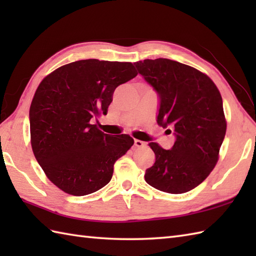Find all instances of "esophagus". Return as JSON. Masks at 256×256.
<instances>
[{"label":"esophagus","instance_id":"1","mask_svg":"<svg viewBox=\"0 0 256 256\" xmlns=\"http://www.w3.org/2000/svg\"><path fill=\"white\" fill-rule=\"evenodd\" d=\"M134 145H135V146H136V148H145V145H146V143H145V142H143V140H134Z\"/></svg>","mask_w":256,"mask_h":256}]
</instances>
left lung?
Listing matches in <instances>:
<instances>
[{
    "mask_svg": "<svg viewBox=\"0 0 256 256\" xmlns=\"http://www.w3.org/2000/svg\"><path fill=\"white\" fill-rule=\"evenodd\" d=\"M134 64L158 94L157 124L170 128L176 138L170 150L148 144L156 158L146 170L145 180L168 194L190 192L209 176L219 158L226 131L220 92L208 76L170 59Z\"/></svg>",
    "mask_w": 256,
    "mask_h": 256,
    "instance_id": "left-lung-1",
    "label": "left lung"
}]
</instances>
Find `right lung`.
Returning <instances> with one entry per match:
<instances>
[{
  "label": "right lung",
  "instance_id": "obj_1",
  "mask_svg": "<svg viewBox=\"0 0 256 256\" xmlns=\"http://www.w3.org/2000/svg\"><path fill=\"white\" fill-rule=\"evenodd\" d=\"M136 76L131 62L86 59L59 67L38 86L30 108L32 148L62 192L86 196L111 180L114 162L134 140L104 134L91 121L106 116L116 86Z\"/></svg>",
  "mask_w": 256,
  "mask_h": 256
}]
</instances>
